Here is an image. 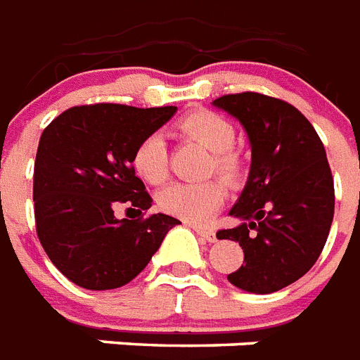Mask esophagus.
Masks as SVG:
<instances>
[{
	"instance_id": "esophagus-1",
	"label": "esophagus",
	"mask_w": 360,
	"mask_h": 360,
	"mask_svg": "<svg viewBox=\"0 0 360 360\" xmlns=\"http://www.w3.org/2000/svg\"><path fill=\"white\" fill-rule=\"evenodd\" d=\"M194 231H196L198 236L202 237V239L209 240V243H214V240H217V231L211 230V228H202V226H194Z\"/></svg>"
}]
</instances>
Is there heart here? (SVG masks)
Listing matches in <instances>:
<instances>
[{
  "mask_svg": "<svg viewBox=\"0 0 360 360\" xmlns=\"http://www.w3.org/2000/svg\"><path fill=\"white\" fill-rule=\"evenodd\" d=\"M179 129L192 140L211 151L209 172L219 174L226 183L236 185L243 177V160L231 147L236 129L224 115L213 110H194L179 120ZM132 168L149 185H160L168 177V147L160 132L143 136L132 153ZM226 200L224 186L219 181L174 183L158 194V207L166 214L186 222L202 224L211 219Z\"/></svg>",
  "mask_w": 360,
  "mask_h": 360,
  "instance_id": "1",
  "label": "heart"
}]
</instances>
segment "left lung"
<instances>
[{
  "label": "left lung",
  "mask_w": 360,
  "mask_h": 360,
  "mask_svg": "<svg viewBox=\"0 0 360 360\" xmlns=\"http://www.w3.org/2000/svg\"><path fill=\"white\" fill-rule=\"evenodd\" d=\"M245 127L252 146L246 186L230 214L245 259L228 280L250 293L293 284L318 262L335 214V183L318 132L285 101L245 91L213 101Z\"/></svg>",
  "instance_id": "obj_1"
}]
</instances>
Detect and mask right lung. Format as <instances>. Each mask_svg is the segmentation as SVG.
Here are the masks:
<instances>
[{
	"mask_svg": "<svg viewBox=\"0 0 360 360\" xmlns=\"http://www.w3.org/2000/svg\"><path fill=\"white\" fill-rule=\"evenodd\" d=\"M175 110L84 104L65 110L42 130L33 169L37 237L76 285L101 291L129 284L179 224L162 213L143 217L153 200L132 168L141 138ZM121 202L141 217L115 219L113 209Z\"/></svg>",
	"mask_w": 360,
	"mask_h": 360,
	"instance_id": "add662e5",
	"label": "right lung"
}]
</instances>
